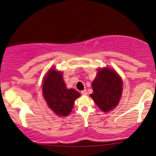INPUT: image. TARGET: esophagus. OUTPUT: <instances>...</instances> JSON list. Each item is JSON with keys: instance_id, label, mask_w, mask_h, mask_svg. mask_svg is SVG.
I'll return each instance as SVG.
<instances>
[{"instance_id": "1", "label": "esophagus", "mask_w": 156, "mask_h": 156, "mask_svg": "<svg viewBox=\"0 0 156 156\" xmlns=\"http://www.w3.org/2000/svg\"><path fill=\"white\" fill-rule=\"evenodd\" d=\"M81 94H82L83 95H87V92L86 90H82V91H81Z\"/></svg>"}]
</instances>
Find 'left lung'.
I'll return each mask as SVG.
<instances>
[{"label": "left lung", "instance_id": "left-lung-1", "mask_svg": "<svg viewBox=\"0 0 156 156\" xmlns=\"http://www.w3.org/2000/svg\"><path fill=\"white\" fill-rule=\"evenodd\" d=\"M92 83L93 93L90 97L104 112L115 108L119 103L122 93V80L115 70L109 68L98 69Z\"/></svg>", "mask_w": 156, "mask_h": 156}]
</instances>
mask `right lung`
<instances>
[{"label": "right lung", "instance_id": "1", "mask_svg": "<svg viewBox=\"0 0 156 156\" xmlns=\"http://www.w3.org/2000/svg\"><path fill=\"white\" fill-rule=\"evenodd\" d=\"M42 93L49 108L60 117H66L71 113L74 102L80 96L74 89L67 88L62 73L55 69L49 70L44 78Z\"/></svg>", "mask_w": 156, "mask_h": 156}]
</instances>
